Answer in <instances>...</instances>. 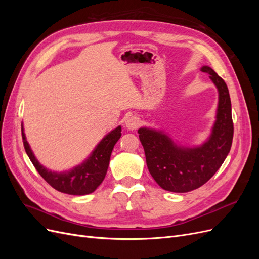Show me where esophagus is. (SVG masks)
I'll return each instance as SVG.
<instances>
[{
    "label": "esophagus",
    "instance_id": "1",
    "mask_svg": "<svg viewBox=\"0 0 259 259\" xmlns=\"http://www.w3.org/2000/svg\"><path fill=\"white\" fill-rule=\"evenodd\" d=\"M140 124V121L137 116H128L126 120H125V126L127 130H136Z\"/></svg>",
    "mask_w": 259,
    "mask_h": 259
}]
</instances>
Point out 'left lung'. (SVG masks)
Segmentation results:
<instances>
[{"label": "left lung", "instance_id": "8db88e82", "mask_svg": "<svg viewBox=\"0 0 259 259\" xmlns=\"http://www.w3.org/2000/svg\"><path fill=\"white\" fill-rule=\"evenodd\" d=\"M201 71L209 75L218 91L216 120L204 143L188 147L175 143L163 131L138 130L149 171L156 184L170 192H189L208 182L222 166L232 145L233 123L228 88L210 67L203 66Z\"/></svg>", "mask_w": 259, "mask_h": 259}]
</instances>
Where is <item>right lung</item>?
<instances>
[{"label":"right lung","instance_id":"1","mask_svg":"<svg viewBox=\"0 0 259 259\" xmlns=\"http://www.w3.org/2000/svg\"><path fill=\"white\" fill-rule=\"evenodd\" d=\"M22 140L25 150L32 162L34 167L38 171L46 183H49L54 189L62 193L72 195H85L95 191L99 185L103 183L107 174L110 156L113 147L121 137V126L109 132L108 134L100 140L95 149L79 165L65 171H54L43 166L37 161L26 138L25 130L21 124Z\"/></svg>","mask_w":259,"mask_h":259}]
</instances>
